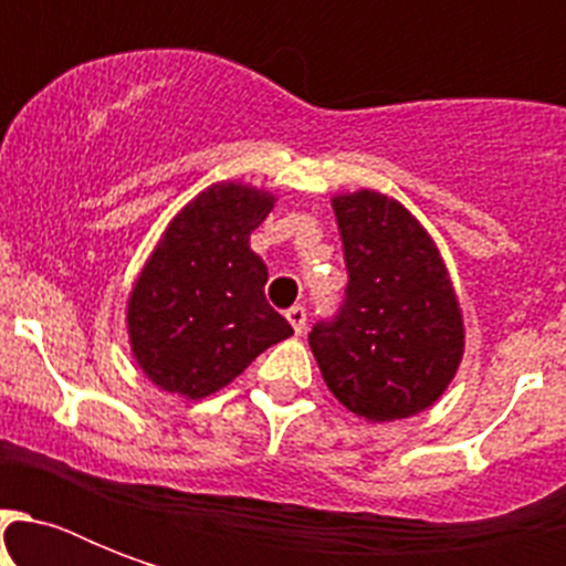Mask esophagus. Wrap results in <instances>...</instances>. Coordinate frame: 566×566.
Returning <instances> with one entry per match:
<instances>
[{
	"mask_svg": "<svg viewBox=\"0 0 566 566\" xmlns=\"http://www.w3.org/2000/svg\"><path fill=\"white\" fill-rule=\"evenodd\" d=\"M284 317H287V323H291L296 335H302V332H305V319H308V311L302 308V305H293V308H287V314H284Z\"/></svg>",
	"mask_w": 566,
	"mask_h": 566,
	"instance_id": "1",
	"label": "esophagus"
}]
</instances>
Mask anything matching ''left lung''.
Instances as JSON below:
<instances>
[{
    "mask_svg": "<svg viewBox=\"0 0 566 566\" xmlns=\"http://www.w3.org/2000/svg\"><path fill=\"white\" fill-rule=\"evenodd\" d=\"M344 240V305L311 328L328 390L370 422L434 405L464 355V319L434 240L405 205L376 190L332 199Z\"/></svg>",
    "mask_w": 566,
    "mask_h": 566,
    "instance_id": "left-lung-1",
    "label": "left lung"
}]
</instances>
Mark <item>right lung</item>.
I'll return each mask as SVG.
<instances>
[{
	"instance_id": "right-lung-1",
	"label": "right lung",
	"mask_w": 566,
	"mask_h": 566,
	"mask_svg": "<svg viewBox=\"0 0 566 566\" xmlns=\"http://www.w3.org/2000/svg\"><path fill=\"white\" fill-rule=\"evenodd\" d=\"M273 193L220 181L181 208L128 296L137 367L170 394L205 399L293 335L264 296L266 264L249 234L273 211Z\"/></svg>"
}]
</instances>
